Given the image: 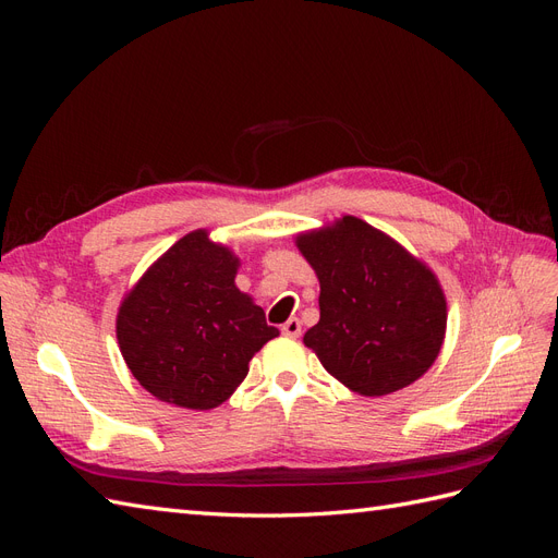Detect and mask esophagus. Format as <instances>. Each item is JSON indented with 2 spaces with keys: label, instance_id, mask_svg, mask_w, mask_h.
<instances>
[{
  "label": "esophagus",
  "instance_id": "esophagus-1",
  "mask_svg": "<svg viewBox=\"0 0 558 558\" xmlns=\"http://www.w3.org/2000/svg\"><path fill=\"white\" fill-rule=\"evenodd\" d=\"M281 332L289 335V337H298V335L302 332L300 320H298V318H289V320H286V324L281 326Z\"/></svg>",
  "mask_w": 558,
  "mask_h": 558
}]
</instances>
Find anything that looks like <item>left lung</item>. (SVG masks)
Listing matches in <instances>:
<instances>
[{
    "mask_svg": "<svg viewBox=\"0 0 558 558\" xmlns=\"http://www.w3.org/2000/svg\"><path fill=\"white\" fill-rule=\"evenodd\" d=\"M320 283V318L305 332L328 373L361 396L416 381L440 353L447 300L430 269L356 216L300 234Z\"/></svg>",
    "mask_w": 558,
    "mask_h": 558,
    "instance_id": "left-lung-1",
    "label": "left lung"
}]
</instances>
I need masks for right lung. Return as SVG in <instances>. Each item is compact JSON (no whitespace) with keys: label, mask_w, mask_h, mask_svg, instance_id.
<instances>
[{"label":"right lung","mask_w":558,"mask_h":558,"mask_svg":"<svg viewBox=\"0 0 558 558\" xmlns=\"http://www.w3.org/2000/svg\"><path fill=\"white\" fill-rule=\"evenodd\" d=\"M238 265L230 248L195 230L128 293L118 344L150 396L189 410L218 408L246 377L253 353L279 335L234 286Z\"/></svg>","instance_id":"add662e5"}]
</instances>
